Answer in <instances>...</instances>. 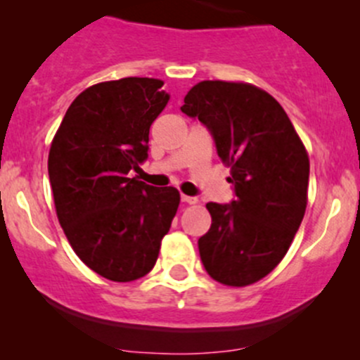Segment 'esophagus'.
Wrapping results in <instances>:
<instances>
[{
	"instance_id": "1",
	"label": "esophagus",
	"mask_w": 360,
	"mask_h": 360,
	"mask_svg": "<svg viewBox=\"0 0 360 360\" xmlns=\"http://www.w3.org/2000/svg\"><path fill=\"white\" fill-rule=\"evenodd\" d=\"M181 200H183L184 203H190V205H197L198 203L197 197H188V195H183V197H181Z\"/></svg>"
}]
</instances>
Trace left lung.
Segmentation results:
<instances>
[{"mask_svg":"<svg viewBox=\"0 0 360 360\" xmlns=\"http://www.w3.org/2000/svg\"><path fill=\"white\" fill-rule=\"evenodd\" d=\"M181 111L210 130L237 195L230 205H205L212 224L198 238L202 263L219 284L245 288L284 259L303 221L307 148L284 108L250 83L203 79Z\"/></svg>","mask_w":360,"mask_h":360,"instance_id":"left-lung-1","label":"left lung"}]
</instances>
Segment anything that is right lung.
Here are the masks:
<instances>
[{
	"mask_svg": "<svg viewBox=\"0 0 360 360\" xmlns=\"http://www.w3.org/2000/svg\"><path fill=\"white\" fill-rule=\"evenodd\" d=\"M157 78H122L83 90L49 153L59 223L76 256L101 277L132 282L153 270L179 207L176 188L130 170L148 158L150 127L170 96Z\"/></svg>",
	"mask_w": 360,
	"mask_h": 360,
	"instance_id": "right-lung-1",
	"label": "right lung"
}]
</instances>
